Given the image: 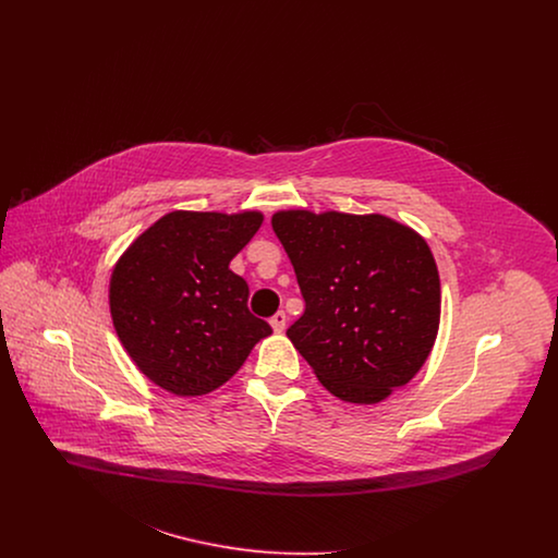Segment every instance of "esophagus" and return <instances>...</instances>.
<instances>
[{
  "label": "esophagus",
  "instance_id": "1",
  "mask_svg": "<svg viewBox=\"0 0 558 558\" xmlns=\"http://www.w3.org/2000/svg\"><path fill=\"white\" fill-rule=\"evenodd\" d=\"M269 324H271L274 332H282V330H284V326H287V314H284V312L274 314V318L269 319Z\"/></svg>",
  "mask_w": 558,
  "mask_h": 558
}]
</instances>
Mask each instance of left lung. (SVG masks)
<instances>
[{
	"mask_svg": "<svg viewBox=\"0 0 558 558\" xmlns=\"http://www.w3.org/2000/svg\"><path fill=\"white\" fill-rule=\"evenodd\" d=\"M271 228L305 299L287 330L319 383L349 403L371 405L425 366L441 318V284L426 240L368 213L284 209Z\"/></svg>",
	"mask_w": 558,
	"mask_h": 558,
	"instance_id": "obj_1",
	"label": "left lung"
}]
</instances>
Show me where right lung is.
Returning <instances> with one entry per match:
<instances>
[{
  "instance_id": "1",
  "label": "right lung",
  "mask_w": 558,
  "mask_h": 558,
  "mask_svg": "<svg viewBox=\"0 0 558 558\" xmlns=\"http://www.w3.org/2000/svg\"><path fill=\"white\" fill-rule=\"evenodd\" d=\"M262 223V211L167 213L112 267V326L160 389L178 398L211 393L271 335L248 312V287L230 269Z\"/></svg>"
}]
</instances>
